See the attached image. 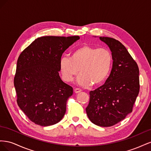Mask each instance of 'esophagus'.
<instances>
[{"mask_svg": "<svg viewBox=\"0 0 151 151\" xmlns=\"http://www.w3.org/2000/svg\"><path fill=\"white\" fill-rule=\"evenodd\" d=\"M82 91V90L81 89H79V88H76L75 89H74V92L76 93H81Z\"/></svg>", "mask_w": 151, "mask_h": 151, "instance_id": "obj_1", "label": "esophagus"}]
</instances>
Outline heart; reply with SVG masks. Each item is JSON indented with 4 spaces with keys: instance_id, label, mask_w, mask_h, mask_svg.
Segmentation results:
<instances>
[{
    "instance_id": "obj_1",
    "label": "heart",
    "mask_w": 151,
    "mask_h": 151,
    "mask_svg": "<svg viewBox=\"0 0 151 151\" xmlns=\"http://www.w3.org/2000/svg\"><path fill=\"white\" fill-rule=\"evenodd\" d=\"M113 62L111 52L106 48L83 45L71 53L70 58L63 57L59 68L63 80L70 83L78 75V83L83 86L99 85L106 79Z\"/></svg>"
}]
</instances>
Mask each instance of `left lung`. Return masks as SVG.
Instances as JSON below:
<instances>
[{"mask_svg":"<svg viewBox=\"0 0 151 151\" xmlns=\"http://www.w3.org/2000/svg\"><path fill=\"white\" fill-rule=\"evenodd\" d=\"M109 47L113 57L111 74L105 83L89 93L86 108L89 119L100 127H111L132 111L140 89L139 69L136 62L119 41L99 37Z\"/></svg>","mask_w":151,"mask_h":151,"instance_id":"left-lung-1","label":"left lung"}]
</instances>
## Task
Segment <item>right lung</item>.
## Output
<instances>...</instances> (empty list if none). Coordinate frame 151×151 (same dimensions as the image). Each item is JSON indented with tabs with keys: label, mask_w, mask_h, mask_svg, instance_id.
I'll return each instance as SVG.
<instances>
[{
	"label": "right lung",
	"mask_w": 151,
	"mask_h": 151,
	"mask_svg": "<svg viewBox=\"0 0 151 151\" xmlns=\"http://www.w3.org/2000/svg\"><path fill=\"white\" fill-rule=\"evenodd\" d=\"M79 36H42L25 48L17 59L14 79L17 103L29 119L47 127L60 122L73 88L59 76L63 53Z\"/></svg>",
	"instance_id": "add662e5"
}]
</instances>
